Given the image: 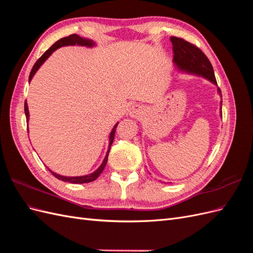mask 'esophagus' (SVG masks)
Returning <instances> with one entry per match:
<instances>
[{"label": "esophagus", "mask_w": 253, "mask_h": 253, "mask_svg": "<svg viewBox=\"0 0 253 253\" xmlns=\"http://www.w3.org/2000/svg\"><path fill=\"white\" fill-rule=\"evenodd\" d=\"M128 114H129V116H131V117L138 118L143 114V110H142L141 106H139V105H133L132 108L129 109Z\"/></svg>", "instance_id": "esophagus-1"}]
</instances>
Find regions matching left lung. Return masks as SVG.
I'll return each mask as SVG.
<instances>
[{
  "mask_svg": "<svg viewBox=\"0 0 253 253\" xmlns=\"http://www.w3.org/2000/svg\"><path fill=\"white\" fill-rule=\"evenodd\" d=\"M171 42L174 53L173 62L177 66L178 70L189 74L202 76V77L208 79L217 85L210 61L200 48L177 37H171ZM217 89L221 96L219 87H217Z\"/></svg>",
  "mask_w": 253,
  "mask_h": 253,
  "instance_id": "left-lung-1",
  "label": "left lung"
}]
</instances>
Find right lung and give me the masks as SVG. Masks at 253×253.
<instances>
[{"mask_svg":"<svg viewBox=\"0 0 253 253\" xmlns=\"http://www.w3.org/2000/svg\"><path fill=\"white\" fill-rule=\"evenodd\" d=\"M67 45H81V46L93 47L94 45H95V42H94L93 40H89V39H83V38L79 37L78 35H76V34L71 35V36H68V37H65V38H62V39L58 40L56 43H53V44L51 45V46H50L46 51H45L39 59H38V61L35 63V65L33 66L32 72H30V74H29V82H30V80L33 79V77H34V75L36 74V72H37L38 70H39L40 66L44 63V61L46 60L53 51H55L56 49H58L59 47L67 46ZM24 111H25L26 121L28 122V119H29V112H28V106H27V102H26V101H25V103H24ZM117 126H118V124L115 125V126L113 127L112 132H111V134H110L109 148H111V145H112V143H113V141H114L115 131H116ZM27 131H28V129H27ZM109 153H110V149H109L108 153H106V155H105V157H104V159H103L102 164L100 165V167H99L95 172L90 173V174H88V175L73 176V177H68V176H62V175H59V174H57V173H55V172H52V171H50V170H49V171H50V173H51L53 176H55V177H57L58 179L63 180V181H67V182H71V183H86V182L94 181L96 178H98V176L102 173V171H103V169H104V167H105L106 163H108Z\"/></svg>","mask_w":253,"mask_h":253,"instance_id":"obj_1","label":"right lung"}]
</instances>
